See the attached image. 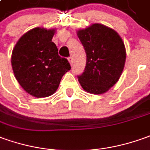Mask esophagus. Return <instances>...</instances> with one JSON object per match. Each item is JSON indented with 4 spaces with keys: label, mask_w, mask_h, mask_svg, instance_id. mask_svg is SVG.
I'll return each mask as SVG.
<instances>
[{
    "label": "esophagus",
    "mask_w": 150,
    "mask_h": 150,
    "mask_svg": "<svg viewBox=\"0 0 150 150\" xmlns=\"http://www.w3.org/2000/svg\"><path fill=\"white\" fill-rule=\"evenodd\" d=\"M69 63L71 64V65H73V57H69Z\"/></svg>",
    "instance_id": "34e87169"
}]
</instances>
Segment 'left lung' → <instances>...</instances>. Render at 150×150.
<instances>
[{
  "mask_svg": "<svg viewBox=\"0 0 150 150\" xmlns=\"http://www.w3.org/2000/svg\"><path fill=\"white\" fill-rule=\"evenodd\" d=\"M84 46L86 64L77 76L81 87L91 94H104L120 78L126 62V49L121 37L107 26L94 23L77 32Z\"/></svg>",
  "mask_w": 150,
  "mask_h": 150,
  "instance_id": "left-lung-1",
  "label": "left lung"
}]
</instances>
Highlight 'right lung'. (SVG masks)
I'll use <instances>...</instances> for the list:
<instances>
[{
    "instance_id": "right-lung-1",
    "label": "right lung",
    "mask_w": 150,
    "mask_h": 150,
    "mask_svg": "<svg viewBox=\"0 0 150 150\" xmlns=\"http://www.w3.org/2000/svg\"><path fill=\"white\" fill-rule=\"evenodd\" d=\"M55 29L35 28L19 38L12 51L14 76L26 92L37 98L56 91L62 77L71 69L70 64L58 54L52 42Z\"/></svg>"
}]
</instances>
